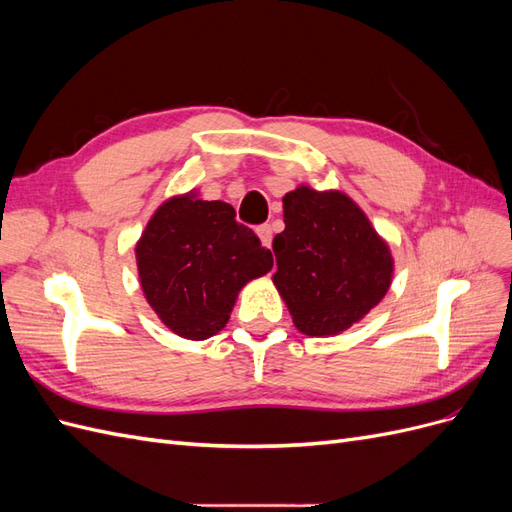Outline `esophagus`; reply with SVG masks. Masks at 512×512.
<instances>
[{"instance_id":"1","label":"esophagus","mask_w":512,"mask_h":512,"mask_svg":"<svg viewBox=\"0 0 512 512\" xmlns=\"http://www.w3.org/2000/svg\"><path fill=\"white\" fill-rule=\"evenodd\" d=\"M256 235H258V239H260L262 245L271 247V241H273V228H271V224L258 226V228H256Z\"/></svg>"}]
</instances>
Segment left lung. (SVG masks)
Segmentation results:
<instances>
[{
  "mask_svg": "<svg viewBox=\"0 0 512 512\" xmlns=\"http://www.w3.org/2000/svg\"><path fill=\"white\" fill-rule=\"evenodd\" d=\"M282 200L286 228L273 239V284L303 335L344 333L389 292L391 247L344 192L301 183Z\"/></svg>",
  "mask_w": 512,
  "mask_h": 512,
  "instance_id": "8db88e82",
  "label": "left lung"
}]
</instances>
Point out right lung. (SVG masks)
I'll use <instances>...</instances> for the list:
<instances>
[{"label":"right lung","instance_id":"obj_1","mask_svg":"<svg viewBox=\"0 0 512 512\" xmlns=\"http://www.w3.org/2000/svg\"><path fill=\"white\" fill-rule=\"evenodd\" d=\"M138 280L175 335L203 342L220 333L241 288L273 267V254L222 200L196 190L166 198L134 247Z\"/></svg>","mask_w":512,"mask_h":512}]
</instances>
